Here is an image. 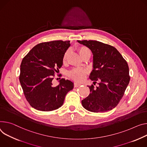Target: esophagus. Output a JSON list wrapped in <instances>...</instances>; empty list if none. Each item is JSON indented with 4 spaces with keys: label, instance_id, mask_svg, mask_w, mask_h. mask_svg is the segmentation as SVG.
Masks as SVG:
<instances>
[{
    "label": "esophagus",
    "instance_id": "1",
    "mask_svg": "<svg viewBox=\"0 0 147 147\" xmlns=\"http://www.w3.org/2000/svg\"><path fill=\"white\" fill-rule=\"evenodd\" d=\"M81 85H82V84H80V83H77V82L74 83V87H79V86H80Z\"/></svg>",
    "mask_w": 147,
    "mask_h": 147
}]
</instances>
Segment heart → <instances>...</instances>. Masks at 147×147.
Returning <instances> with one entry per match:
<instances>
[{"label":"heart","mask_w":147,"mask_h":147,"mask_svg":"<svg viewBox=\"0 0 147 147\" xmlns=\"http://www.w3.org/2000/svg\"><path fill=\"white\" fill-rule=\"evenodd\" d=\"M78 51H79L80 55L82 56L86 54V53L90 52V50L87 47H85V46H82L81 47H80L78 49ZM69 50H67L65 53L64 57H63L64 61L66 60V58L69 55ZM86 73H87V71L84 69L75 68L70 71L69 75L72 78L75 80L80 82V81H82L86 75Z\"/></svg>","instance_id":"heart-1"}]
</instances>
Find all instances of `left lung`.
Wrapping results in <instances>:
<instances>
[{"instance_id":"8db88e82","label":"left lung","mask_w":147,"mask_h":147,"mask_svg":"<svg viewBox=\"0 0 147 147\" xmlns=\"http://www.w3.org/2000/svg\"><path fill=\"white\" fill-rule=\"evenodd\" d=\"M89 48L93 55L92 70L89 76L98 86H88V96L82 101L87 110L103 113L111 110L124 96L130 77L127 61L113 46L96 40H77Z\"/></svg>"}]
</instances>
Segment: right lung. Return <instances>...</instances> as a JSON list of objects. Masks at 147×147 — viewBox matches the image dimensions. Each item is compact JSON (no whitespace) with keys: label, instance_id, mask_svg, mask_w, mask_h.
Masks as SVG:
<instances>
[{"label":"right lung","instance_id":"right-lung-1","mask_svg":"<svg viewBox=\"0 0 147 147\" xmlns=\"http://www.w3.org/2000/svg\"><path fill=\"white\" fill-rule=\"evenodd\" d=\"M70 41L56 40L37 45L22 60L19 80L24 96L33 108L50 111L62 106L74 83L64 78L57 86L52 80L55 71L63 65Z\"/></svg>","mask_w":147,"mask_h":147}]
</instances>
